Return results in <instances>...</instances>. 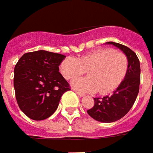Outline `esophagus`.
Segmentation results:
<instances>
[{"instance_id": "34e87169", "label": "esophagus", "mask_w": 153, "mask_h": 153, "mask_svg": "<svg viewBox=\"0 0 153 153\" xmlns=\"http://www.w3.org/2000/svg\"><path fill=\"white\" fill-rule=\"evenodd\" d=\"M76 92V93L78 95L79 97H84V93H81V92H78V91H75Z\"/></svg>"}]
</instances>
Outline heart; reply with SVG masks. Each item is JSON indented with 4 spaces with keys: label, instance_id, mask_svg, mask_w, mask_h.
<instances>
[{
    "label": "heart",
    "instance_id": "b5f03b06",
    "mask_svg": "<svg viewBox=\"0 0 153 153\" xmlns=\"http://www.w3.org/2000/svg\"><path fill=\"white\" fill-rule=\"evenodd\" d=\"M128 69L126 55L112 49L103 48L78 58L67 57L60 65V72L67 80L77 77L88 71V76L71 82L74 88L82 92L107 93L121 83Z\"/></svg>",
    "mask_w": 153,
    "mask_h": 153
}]
</instances>
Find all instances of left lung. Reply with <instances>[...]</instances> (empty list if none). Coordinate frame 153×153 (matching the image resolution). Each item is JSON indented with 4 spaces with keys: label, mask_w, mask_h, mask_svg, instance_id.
I'll return each mask as SVG.
<instances>
[{
    "label": "left lung",
    "mask_w": 153,
    "mask_h": 153,
    "mask_svg": "<svg viewBox=\"0 0 153 153\" xmlns=\"http://www.w3.org/2000/svg\"><path fill=\"white\" fill-rule=\"evenodd\" d=\"M120 49L128 59V69L125 78L113 94L103 98H94V106L88 110V114L95 120L111 123L117 121L130 111L139 93L141 68L136 53L126 46L107 42Z\"/></svg>",
    "instance_id": "obj_1"
}]
</instances>
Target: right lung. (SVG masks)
Listing matches in <instances>:
<instances>
[{"mask_svg":"<svg viewBox=\"0 0 153 153\" xmlns=\"http://www.w3.org/2000/svg\"><path fill=\"white\" fill-rule=\"evenodd\" d=\"M65 55L38 50L26 53L14 68V88L18 106L28 118L43 120L57 109L69 84L60 73Z\"/></svg>","mask_w":153,"mask_h":153,"instance_id":"right-lung-1","label":"right lung"}]
</instances>
